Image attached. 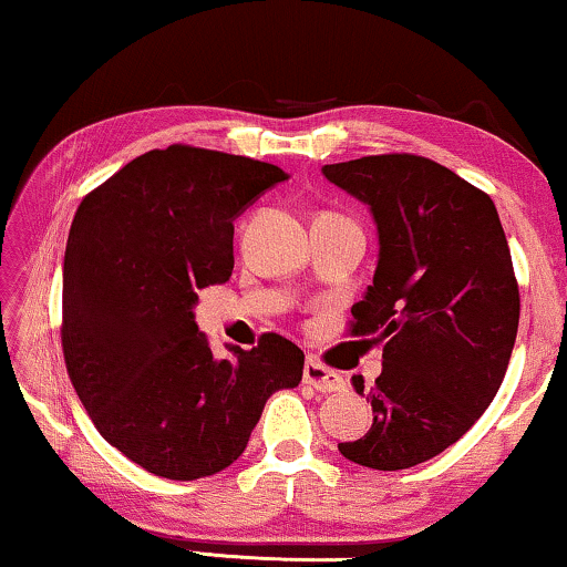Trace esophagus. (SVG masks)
I'll return each mask as SVG.
<instances>
[{
  "label": "esophagus",
  "instance_id": "34e87169",
  "mask_svg": "<svg viewBox=\"0 0 567 567\" xmlns=\"http://www.w3.org/2000/svg\"><path fill=\"white\" fill-rule=\"evenodd\" d=\"M305 384L315 386L317 392H340L346 386L343 377H340L338 371L322 367V363L317 361L305 363Z\"/></svg>",
  "mask_w": 567,
  "mask_h": 567
}]
</instances>
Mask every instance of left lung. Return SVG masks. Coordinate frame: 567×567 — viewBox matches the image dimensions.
Listing matches in <instances>:
<instances>
[{
	"label": "left lung",
	"instance_id": "obj_1",
	"mask_svg": "<svg viewBox=\"0 0 567 567\" xmlns=\"http://www.w3.org/2000/svg\"><path fill=\"white\" fill-rule=\"evenodd\" d=\"M322 175L379 231L374 284L351 309V336L384 346L374 423L338 449L361 467H415L460 441L506 377L522 309L506 235L491 196L433 159L377 154ZM353 386L363 394L361 377Z\"/></svg>",
	"mask_w": 567,
	"mask_h": 567
}]
</instances>
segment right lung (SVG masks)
Wrapping results in <instances>:
<instances>
[{"mask_svg":"<svg viewBox=\"0 0 567 567\" xmlns=\"http://www.w3.org/2000/svg\"><path fill=\"white\" fill-rule=\"evenodd\" d=\"M281 167L173 144L131 159L82 198L64 255L61 346L107 444L167 480L245 452L268 398L301 382L305 353L276 332L214 359L196 289L229 281L235 221Z\"/></svg>","mask_w":567,"mask_h":567,"instance_id":"right-lung-1","label":"right lung"}]
</instances>
